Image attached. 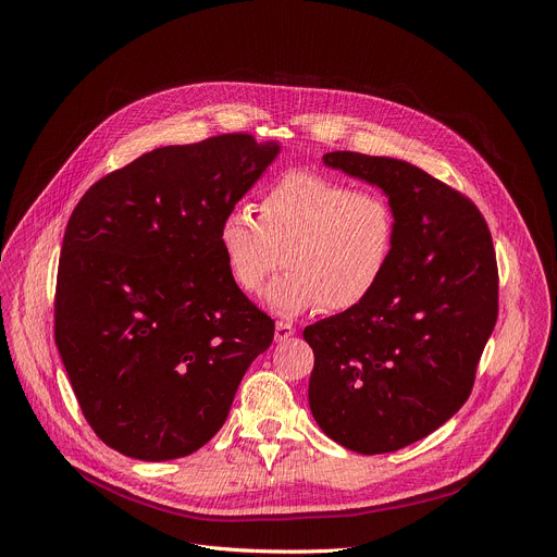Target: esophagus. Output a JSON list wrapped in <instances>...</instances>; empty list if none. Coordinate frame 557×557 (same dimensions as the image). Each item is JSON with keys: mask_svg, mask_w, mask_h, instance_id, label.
<instances>
[{"mask_svg": "<svg viewBox=\"0 0 557 557\" xmlns=\"http://www.w3.org/2000/svg\"><path fill=\"white\" fill-rule=\"evenodd\" d=\"M294 334H296V327L290 323H282V320H280V323L275 325V341H286Z\"/></svg>", "mask_w": 557, "mask_h": 557, "instance_id": "esophagus-1", "label": "esophagus"}]
</instances>
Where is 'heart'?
<instances>
[{"instance_id":"1","label":"heart","mask_w":557,"mask_h":557,"mask_svg":"<svg viewBox=\"0 0 557 557\" xmlns=\"http://www.w3.org/2000/svg\"><path fill=\"white\" fill-rule=\"evenodd\" d=\"M232 282L284 318L361 305L384 280L397 246V214L379 191L355 189L315 171H288L261 191L257 216L234 205L216 232ZM283 255L280 256L278 252Z\"/></svg>"}]
</instances>
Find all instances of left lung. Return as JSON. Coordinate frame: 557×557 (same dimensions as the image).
Returning a JSON list of instances; mask_svg holds the SVG:
<instances>
[{"mask_svg":"<svg viewBox=\"0 0 557 557\" xmlns=\"http://www.w3.org/2000/svg\"><path fill=\"white\" fill-rule=\"evenodd\" d=\"M323 162L386 194L391 267L357 307L305 327L311 416L359 454L413 445L467 401L499 309L487 223L472 200L397 158L334 151Z\"/></svg>","mask_w":557,"mask_h":557,"instance_id":"left-lung-1","label":"left lung"}]
</instances>
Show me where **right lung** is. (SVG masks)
Segmentation results:
<instances>
[{
    "mask_svg": "<svg viewBox=\"0 0 557 557\" xmlns=\"http://www.w3.org/2000/svg\"><path fill=\"white\" fill-rule=\"evenodd\" d=\"M280 141L162 146L74 208L58 263L55 347L85 420L137 460L183 458L223 426L275 323L232 282L216 232Z\"/></svg>",
    "mask_w": 557,
    "mask_h": 557,
    "instance_id": "add662e5",
    "label": "right lung"
}]
</instances>
